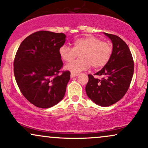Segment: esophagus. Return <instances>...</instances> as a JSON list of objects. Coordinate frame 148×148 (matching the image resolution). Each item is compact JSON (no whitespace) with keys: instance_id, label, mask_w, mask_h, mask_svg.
<instances>
[{"instance_id":"34e87169","label":"esophagus","mask_w":148,"mask_h":148,"mask_svg":"<svg viewBox=\"0 0 148 148\" xmlns=\"http://www.w3.org/2000/svg\"><path fill=\"white\" fill-rule=\"evenodd\" d=\"M78 75H79L78 74H75V73H71L70 76H71V78H74V77H75V76H77Z\"/></svg>"}]
</instances>
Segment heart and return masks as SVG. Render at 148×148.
<instances>
[{
    "label": "heart",
    "instance_id": "obj_1",
    "mask_svg": "<svg viewBox=\"0 0 148 148\" xmlns=\"http://www.w3.org/2000/svg\"><path fill=\"white\" fill-rule=\"evenodd\" d=\"M79 53L80 58L65 66V69L72 73H79L89 68H100L108 63L112 55V47L108 42L101 41L92 35L76 39L73 48L64 45L59 49V55L62 60L71 62Z\"/></svg>",
    "mask_w": 148,
    "mask_h": 148
}]
</instances>
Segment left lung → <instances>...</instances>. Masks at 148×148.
<instances>
[{"mask_svg": "<svg viewBox=\"0 0 148 148\" xmlns=\"http://www.w3.org/2000/svg\"><path fill=\"white\" fill-rule=\"evenodd\" d=\"M113 43L109 61L95 75L88 74L86 92L93 102L101 106H109L125 96L130 88L134 74V60L128 46L120 37L104 33Z\"/></svg>", "mask_w": 148, "mask_h": 148, "instance_id": "8db88e82", "label": "left lung"}]
</instances>
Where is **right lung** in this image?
<instances>
[{
	"label": "right lung",
	"mask_w": 148,
	"mask_h": 148,
	"mask_svg": "<svg viewBox=\"0 0 148 148\" xmlns=\"http://www.w3.org/2000/svg\"><path fill=\"white\" fill-rule=\"evenodd\" d=\"M65 37L64 33L35 32L21 42L16 51V84L25 99L39 108L55 106L65 94L70 72H61L63 63L59 55Z\"/></svg>",
	"instance_id": "right-lung-1"
}]
</instances>
